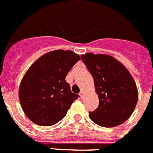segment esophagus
Returning a JSON list of instances; mask_svg holds the SVG:
<instances>
[{
    "mask_svg": "<svg viewBox=\"0 0 153 153\" xmlns=\"http://www.w3.org/2000/svg\"><path fill=\"white\" fill-rule=\"evenodd\" d=\"M83 94H84V92H83V91H80V92H79V96L81 97H83Z\"/></svg>",
    "mask_w": 153,
    "mask_h": 153,
    "instance_id": "1",
    "label": "esophagus"
}]
</instances>
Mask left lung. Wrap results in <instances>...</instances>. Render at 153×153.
<instances>
[{
    "label": "left lung",
    "instance_id": "obj_1",
    "mask_svg": "<svg viewBox=\"0 0 153 153\" xmlns=\"http://www.w3.org/2000/svg\"><path fill=\"white\" fill-rule=\"evenodd\" d=\"M82 61L94 77L99 97L96 110L89 112L97 125L111 128L125 122L131 115L138 101L135 83L128 70L108 55L87 53Z\"/></svg>",
    "mask_w": 153,
    "mask_h": 153
}]
</instances>
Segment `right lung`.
<instances>
[{
  "mask_svg": "<svg viewBox=\"0 0 153 153\" xmlns=\"http://www.w3.org/2000/svg\"><path fill=\"white\" fill-rule=\"evenodd\" d=\"M79 59L72 51L54 50L38 59L26 72L19 87V99L32 122L50 126L66 116L79 96L72 92L65 79Z\"/></svg>",
  "mask_w": 153,
  "mask_h": 153,
  "instance_id": "add662e5",
  "label": "right lung"
}]
</instances>
